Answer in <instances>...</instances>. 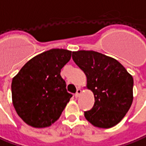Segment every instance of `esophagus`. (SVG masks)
<instances>
[{
    "label": "esophagus",
    "instance_id": "1",
    "mask_svg": "<svg viewBox=\"0 0 146 146\" xmlns=\"http://www.w3.org/2000/svg\"><path fill=\"white\" fill-rule=\"evenodd\" d=\"M81 94V89H77V93L75 94V98H78Z\"/></svg>",
    "mask_w": 146,
    "mask_h": 146
}]
</instances>
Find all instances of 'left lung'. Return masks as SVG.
<instances>
[{"mask_svg": "<svg viewBox=\"0 0 146 146\" xmlns=\"http://www.w3.org/2000/svg\"><path fill=\"white\" fill-rule=\"evenodd\" d=\"M72 57L94 94V106L85 112L86 120L105 129L118 124L133 102V77L114 58L98 52L80 50L73 52Z\"/></svg>", "mask_w": 146, "mask_h": 146, "instance_id": "8db88e82", "label": "left lung"}]
</instances>
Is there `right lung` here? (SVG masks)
Wrapping results in <instances>:
<instances>
[{
	"mask_svg": "<svg viewBox=\"0 0 146 146\" xmlns=\"http://www.w3.org/2000/svg\"><path fill=\"white\" fill-rule=\"evenodd\" d=\"M72 52L52 48L34 56L12 81V99L19 117L29 125L44 128L60 117L72 94L60 70Z\"/></svg>",
	"mask_w": 146,
	"mask_h": 146,
	"instance_id": "add662e5",
	"label": "right lung"
}]
</instances>
